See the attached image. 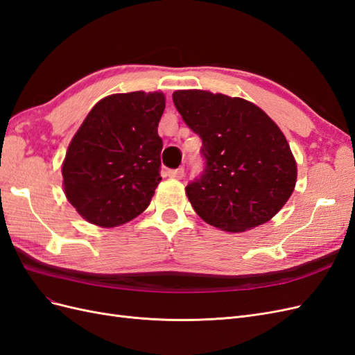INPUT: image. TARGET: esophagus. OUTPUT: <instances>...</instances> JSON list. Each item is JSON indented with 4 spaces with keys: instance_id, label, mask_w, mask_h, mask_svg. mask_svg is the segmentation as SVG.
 <instances>
[{
    "instance_id": "esophagus-1",
    "label": "esophagus",
    "mask_w": 355,
    "mask_h": 355,
    "mask_svg": "<svg viewBox=\"0 0 355 355\" xmlns=\"http://www.w3.org/2000/svg\"><path fill=\"white\" fill-rule=\"evenodd\" d=\"M185 175V170L184 167H179V168H175V170H168V176L173 178V179H182Z\"/></svg>"
}]
</instances>
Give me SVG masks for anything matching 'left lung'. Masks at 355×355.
<instances>
[{
  "instance_id": "left-lung-1",
  "label": "left lung",
  "mask_w": 355,
  "mask_h": 355,
  "mask_svg": "<svg viewBox=\"0 0 355 355\" xmlns=\"http://www.w3.org/2000/svg\"><path fill=\"white\" fill-rule=\"evenodd\" d=\"M173 103L201 137L204 170L187 196L198 216L219 230L243 232L274 218L296 185V161L278 125L241 98L178 90Z\"/></svg>"
}]
</instances>
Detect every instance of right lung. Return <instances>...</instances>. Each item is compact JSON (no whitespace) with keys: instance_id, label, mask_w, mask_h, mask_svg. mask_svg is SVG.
Segmentation results:
<instances>
[{"instance_id":"obj_1","label":"right lung","mask_w":355,"mask_h":355,"mask_svg":"<svg viewBox=\"0 0 355 355\" xmlns=\"http://www.w3.org/2000/svg\"><path fill=\"white\" fill-rule=\"evenodd\" d=\"M164 108L163 93L132 92L106 96L85 116L62 166L67 198L85 220L112 228L149 206L161 180Z\"/></svg>"}]
</instances>
